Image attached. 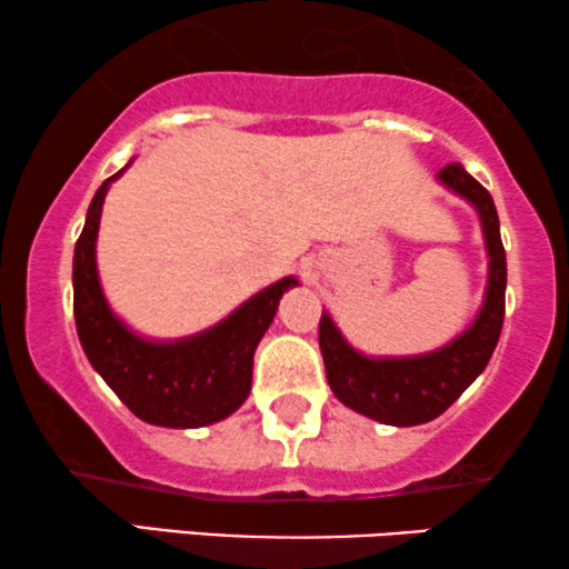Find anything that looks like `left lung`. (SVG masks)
I'll use <instances>...</instances> for the list:
<instances>
[{
    "label": "left lung",
    "mask_w": 569,
    "mask_h": 569,
    "mask_svg": "<svg viewBox=\"0 0 569 569\" xmlns=\"http://www.w3.org/2000/svg\"><path fill=\"white\" fill-rule=\"evenodd\" d=\"M438 181L478 210L488 251L486 299L472 326L446 347L417 357H365L349 347L328 312L320 318V351L330 391L355 412L383 426H422L462 397L486 370L505 326L507 254L493 199L459 162L438 170Z\"/></svg>",
    "instance_id": "obj_1"
}]
</instances>
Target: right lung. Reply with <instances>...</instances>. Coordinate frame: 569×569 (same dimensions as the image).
I'll list each match as a JSON object with an SVG mask.
<instances>
[{"label":"right lung","instance_id":"1","mask_svg":"<svg viewBox=\"0 0 569 569\" xmlns=\"http://www.w3.org/2000/svg\"><path fill=\"white\" fill-rule=\"evenodd\" d=\"M126 170V168H123ZM93 193L73 254V312L91 368L143 422L162 428H201L233 415L251 391V365L283 291L299 286L289 276L243 301L218 326L178 341L136 336L107 305L97 272V233L107 189Z\"/></svg>","mask_w":569,"mask_h":569}]
</instances>
